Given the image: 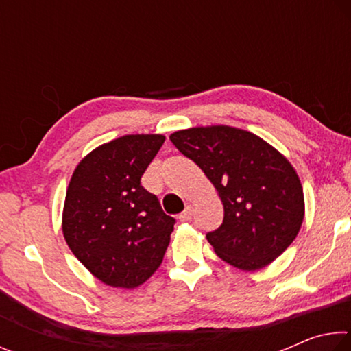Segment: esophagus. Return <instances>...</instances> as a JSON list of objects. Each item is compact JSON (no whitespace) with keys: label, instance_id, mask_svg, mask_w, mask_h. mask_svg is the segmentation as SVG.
Masks as SVG:
<instances>
[{"label":"esophagus","instance_id":"34e87169","mask_svg":"<svg viewBox=\"0 0 351 351\" xmlns=\"http://www.w3.org/2000/svg\"><path fill=\"white\" fill-rule=\"evenodd\" d=\"M192 215H193L192 206H187L186 210H184L182 213H180V217H178V219H180V221H189V219L192 218Z\"/></svg>","mask_w":351,"mask_h":351}]
</instances>
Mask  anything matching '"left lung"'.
<instances>
[{
	"mask_svg": "<svg viewBox=\"0 0 351 351\" xmlns=\"http://www.w3.org/2000/svg\"><path fill=\"white\" fill-rule=\"evenodd\" d=\"M170 141L221 199L223 224L206 235L219 258L258 271L287 251L304 223L305 199L299 175L277 148L229 125L180 130Z\"/></svg>",
	"mask_w": 351,
	"mask_h": 351,
	"instance_id": "8db88e82",
	"label": "left lung"
}]
</instances>
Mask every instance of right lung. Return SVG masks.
Segmentation results:
<instances>
[{"label": "right lung", "mask_w": 351, "mask_h": 351, "mask_svg": "<svg viewBox=\"0 0 351 351\" xmlns=\"http://www.w3.org/2000/svg\"><path fill=\"white\" fill-rule=\"evenodd\" d=\"M162 134H125L77 165L64 198L62 230L80 263L112 288L133 289L162 263L175 218L141 186Z\"/></svg>", "instance_id": "obj_1"}]
</instances>
